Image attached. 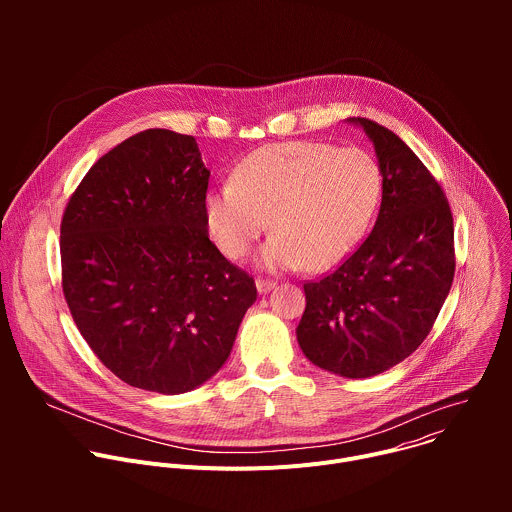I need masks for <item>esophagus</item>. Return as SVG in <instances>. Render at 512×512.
Instances as JSON below:
<instances>
[{"instance_id":"esophagus-1","label":"esophagus","mask_w":512,"mask_h":512,"mask_svg":"<svg viewBox=\"0 0 512 512\" xmlns=\"http://www.w3.org/2000/svg\"><path fill=\"white\" fill-rule=\"evenodd\" d=\"M255 285H257L259 294H267V291H271V289L275 287V281H273V279H267V277H257V279H255Z\"/></svg>"}]
</instances>
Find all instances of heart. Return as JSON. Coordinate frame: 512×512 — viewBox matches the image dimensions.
<instances>
[{
  "instance_id": "b5f03b06",
  "label": "heart",
  "mask_w": 512,
  "mask_h": 512,
  "mask_svg": "<svg viewBox=\"0 0 512 512\" xmlns=\"http://www.w3.org/2000/svg\"><path fill=\"white\" fill-rule=\"evenodd\" d=\"M383 190L377 160L362 148L285 141L249 154L233 180L204 200L214 243L241 259L267 231L259 261L267 269L324 271L369 231Z\"/></svg>"
}]
</instances>
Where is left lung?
Returning <instances> with one entry per match:
<instances>
[{
  "label": "left lung",
  "instance_id": "obj_1",
  "mask_svg": "<svg viewBox=\"0 0 512 512\" xmlns=\"http://www.w3.org/2000/svg\"><path fill=\"white\" fill-rule=\"evenodd\" d=\"M348 121L375 145L381 210L336 271L304 283L296 332L316 367L367 379L405 360L431 332L454 281V218L442 186L399 135L367 117Z\"/></svg>",
  "mask_w": 512,
  "mask_h": 512
}]
</instances>
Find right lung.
Segmentation results:
<instances>
[{
	"instance_id": "1",
	"label": "right lung",
	"mask_w": 512,
	"mask_h": 512,
	"mask_svg": "<svg viewBox=\"0 0 512 512\" xmlns=\"http://www.w3.org/2000/svg\"><path fill=\"white\" fill-rule=\"evenodd\" d=\"M208 178L192 135L145 129L99 158L64 208V300L97 358L131 387H200L257 300L253 277L208 239Z\"/></svg>"
}]
</instances>
